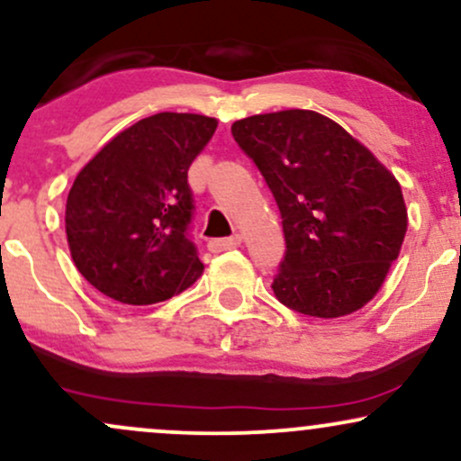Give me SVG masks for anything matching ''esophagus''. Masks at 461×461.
Returning <instances> with one entry per match:
<instances>
[{
	"label": "esophagus",
	"mask_w": 461,
	"mask_h": 461,
	"mask_svg": "<svg viewBox=\"0 0 461 461\" xmlns=\"http://www.w3.org/2000/svg\"><path fill=\"white\" fill-rule=\"evenodd\" d=\"M240 245V236H230V238H214V240L208 242V249L212 253L227 251V249H236Z\"/></svg>",
	"instance_id": "esophagus-1"
}]
</instances>
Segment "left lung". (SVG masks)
Returning <instances> with one entry per match:
<instances>
[{
	"label": "left lung",
	"mask_w": 461,
	"mask_h": 461,
	"mask_svg": "<svg viewBox=\"0 0 461 461\" xmlns=\"http://www.w3.org/2000/svg\"><path fill=\"white\" fill-rule=\"evenodd\" d=\"M231 136L273 193L285 253L273 293L299 314L338 319L366 305L407 230L393 173L345 128L312 110L236 121Z\"/></svg>",
	"instance_id": "1"
}]
</instances>
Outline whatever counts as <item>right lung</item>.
<instances>
[{"mask_svg":"<svg viewBox=\"0 0 461 461\" xmlns=\"http://www.w3.org/2000/svg\"><path fill=\"white\" fill-rule=\"evenodd\" d=\"M216 119L160 113L114 136L79 171L67 197V240L77 271L105 297L151 305L203 273L193 242L188 168Z\"/></svg>","mask_w":461,"mask_h":461,"instance_id":"obj_1","label":"right lung"}]
</instances>
